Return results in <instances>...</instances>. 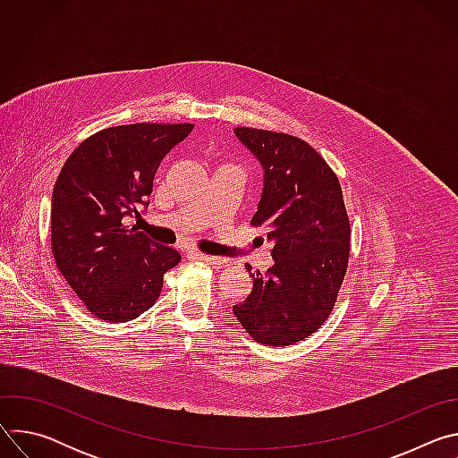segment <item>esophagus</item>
Instances as JSON below:
<instances>
[{"instance_id": "obj_1", "label": "esophagus", "mask_w": 458, "mask_h": 458, "mask_svg": "<svg viewBox=\"0 0 458 458\" xmlns=\"http://www.w3.org/2000/svg\"><path fill=\"white\" fill-rule=\"evenodd\" d=\"M198 255V259L205 260V263L212 265L214 268H223L226 265V259H221V257H214V255H205V253H195Z\"/></svg>"}]
</instances>
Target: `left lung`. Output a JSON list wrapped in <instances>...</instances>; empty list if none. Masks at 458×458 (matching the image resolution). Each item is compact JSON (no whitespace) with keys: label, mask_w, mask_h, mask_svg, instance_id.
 <instances>
[{"label":"left lung","mask_w":458,"mask_h":458,"mask_svg":"<svg viewBox=\"0 0 458 458\" xmlns=\"http://www.w3.org/2000/svg\"><path fill=\"white\" fill-rule=\"evenodd\" d=\"M265 168L251 226L274 242L276 265L253 277L233 306L246 334L267 346H290L315 334L334 311L350 259V219L337 174L306 141L272 130L235 128Z\"/></svg>","instance_id":"8db88e82"}]
</instances>
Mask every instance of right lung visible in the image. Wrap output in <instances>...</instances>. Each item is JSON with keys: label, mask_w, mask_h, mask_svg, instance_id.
<instances>
[{"label": "right lung", "mask_w": 458, "mask_h": 458, "mask_svg": "<svg viewBox=\"0 0 458 458\" xmlns=\"http://www.w3.org/2000/svg\"><path fill=\"white\" fill-rule=\"evenodd\" d=\"M191 123H134L103 128L63 165L50 212L55 267L105 322L140 317L159 297L163 276L181 255L121 221L140 217L163 157L190 132Z\"/></svg>", "instance_id": "right-lung-1"}]
</instances>
